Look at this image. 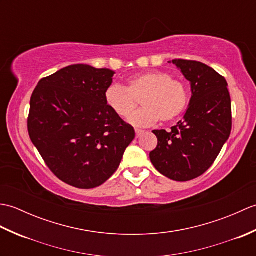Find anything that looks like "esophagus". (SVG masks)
<instances>
[{"instance_id": "1", "label": "esophagus", "mask_w": 256, "mask_h": 256, "mask_svg": "<svg viewBox=\"0 0 256 256\" xmlns=\"http://www.w3.org/2000/svg\"><path fill=\"white\" fill-rule=\"evenodd\" d=\"M135 133H136V138H140V135L144 134V131H142V130H135Z\"/></svg>"}]
</instances>
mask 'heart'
<instances>
[{"mask_svg":"<svg viewBox=\"0 0 256 256\" xmlns=\"http://www.w3.org/2000/svg\"><path fill=\"white\" fill-rule=\"evenodd\" d=\"M142 99L144 106L132 117L137 100ZM106 106L118 118L134 126L148 128L160 121L170 122L180 116L189 101L187 86L172 79V74L152 70L134 74L126 80V86L111 84L104 92Z\"/></svg>","mask_w":256,"mask_h":256,"instance_id":"1","label":"heart"}]
</instances>
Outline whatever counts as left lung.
<instances>
[{"label":"left lung","mask_w":256,"mask_h":256,"mask_svg":"<svg viewBox=\"0 0 256 256\" xmlns=\"http://www.w3.org/2000/svg\"><path fill=\"white\" fill-rule=\"evenodd\" d=\"M192 86V99L182 121L172 131L154 130L157 148L150 153L152 164L162 175L188 182L202 175L214 164L232 128L231 98L228 82L206 64L174 59Z\"/></svg>","instance_id":"8db88e82"}]
</instances>
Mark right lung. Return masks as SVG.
<instances>
[{
  "instance_id": "right-lung-1",
  "label": "right lung",
  "mask_w": 256,
  "mask_h": 256,
  "mask_svg": "<svg viewBox=\"0 0 256 256\" xmlns=\"http://www.w3.org/2000/svg\"><path fill=\"white\" fill-rule=\"evenodd\" d=\"M114 74L72 64L42 78L32 94V142L55 176L76 188L106 182L135 138L134 128L104 100Z\"/></svg>"
}]
</instances>
